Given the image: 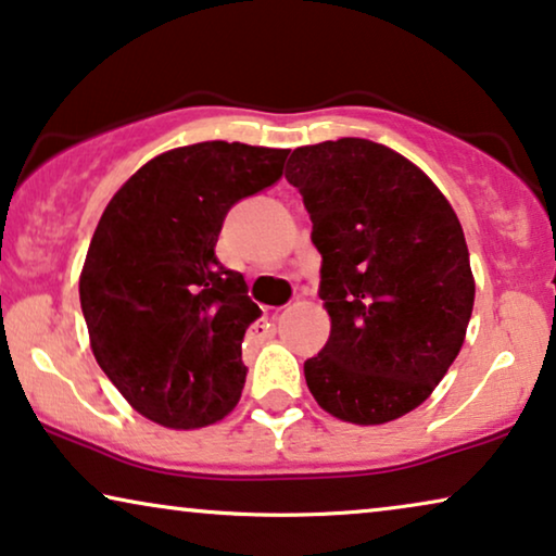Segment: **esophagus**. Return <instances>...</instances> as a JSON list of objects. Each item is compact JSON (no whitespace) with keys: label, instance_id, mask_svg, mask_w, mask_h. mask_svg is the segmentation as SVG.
<instances>
[{"label":"esophagus","instance_id":"esophagus-1","mask_svg":"<svg viewBox=\"0 0 556 556\" xmlns=\"http://www.w3.org/2000/svg\"><path fill=\"white\" fill-rule=\"evenodd\" d=\"M266 328H269V323H266Z\"/></svg>","mask_w":556,"mask_h":556}]
</instances>
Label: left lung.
Wrapping results in <instances>:
<instances>
[{
  "instance_id": "left-lung-1",
  "label": "left lung",
  "mask_w": 556,
  "mask_h": 556,
  "mask_svg": "<svg viewBox=\"0 0 556 556\" xmlns=\"http://www.w3.org/2000/svg\"><path fill=\"white\" fill-rule=\"evenodd\" d=\"M287 180L313 220L330 315L307 389L343 421L399 419L432 394L468 330L476 282L460 220L417 165L368 139L298 147Z\"/></svg>"
}]
</instances>
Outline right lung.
Instances as JSON below:
<instances>
[{
	"label": "right lung",
	"mask_w": 556,
	"mask_h": 556,
	"mask_svg": "<svg viewBox=\"0 0 556 556\" xmlns=\"http://www.w3.org/2000/svg\"><path fill=\"white\" fill-rule=\"evenodd\" d=\"M290 150L177 147L111 198L80 271L101 371L147 419L195 429L239 404L243 332L262 315L243 274L216 256L228 211L282 177Z\"/></svg>",
	"instance_id": "right-lung-1"
}]
</instances>
